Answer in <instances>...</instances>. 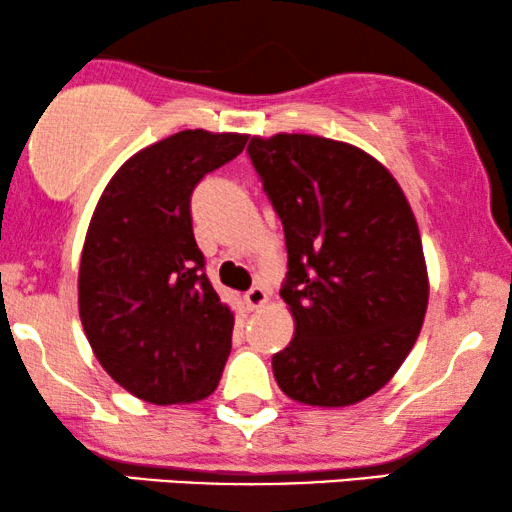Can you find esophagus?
<instances>
[{"label":"esophagus","instance_id":"34e87169","mask_svg":"<svg viewBox=\"0 0 512 512\" xmlns=\"http://www.w3.org/2000/svg\"><path fill=\"white\" fill-rule=\"evenodd\" d=\"M244 300H247V305L251 307V310H256V307H263L265 303H268V291H265L263 286H251V289L247 291V296H244Z\"/></svg>","mask_w":512,"mask_h":512}]
</instances>
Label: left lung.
Wrapping results in <instances>:
<instances>
[{
	"mask_svg": "<svg viewBox=\"0 0 512 512\" xmlns=\"http://www.w3.org/2000/svg\"><path fill=\"white\" fill-rule=\"evenodd\" d=\"M249 158L284 226L279 291L296 321L272 356L293 401L345 408L387 384L429 303L422 237L398 181L352 144L317 135L251 137Z\"/></svg>",
	"mask_w": 512,
	"mask_h": 512,
	"instance_id": "8db88e82",
	"label": "left lung"
}]
</instances>
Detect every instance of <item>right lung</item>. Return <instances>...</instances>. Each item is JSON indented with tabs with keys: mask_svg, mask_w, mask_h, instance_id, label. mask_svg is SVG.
<instances>
[{
	"mask_svg": "<svg viewBox=\"0 0 512 512\" xmlns=\"http://www.w3.org/2000/svg\"><path fill=\"white\" fill-rule=\"evenodd\" d=\"M247 139L181 130L146 146L118 167L90 219L83 331L111 380L146 403L202 401L221 380L235 317L205 275L191 195Z\"/></svg>",
	"mask_w": 512,
	"mask_h": 512,
	"instance_id": "1",
	"label": "right lung"
}]
</instances>
